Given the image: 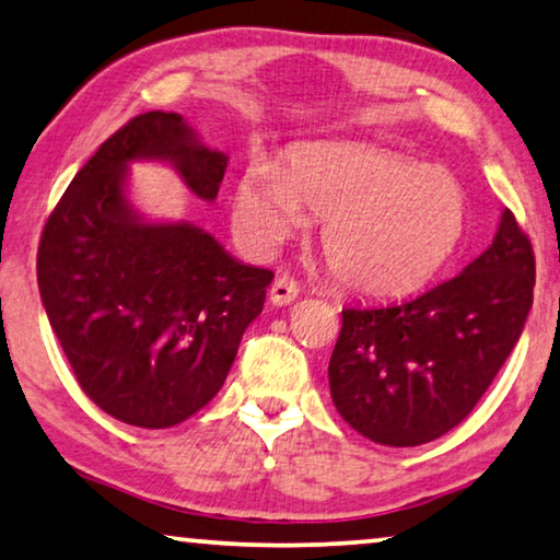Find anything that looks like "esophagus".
Masks as SVG:
<instances>
[{
    "instance_id": "1",
    "label": "esophagus",
    "mask_w": 560,
    "mask_h": 560,
    "mask_svg": "<svg viewBox=\"0 0 560 560\" xmlns=\"http://www.w3.org/2000/svg\"><path fill=\"white\" fill-rule=\"evenodd\" d=\"M296 296H299V283L291 277H287V273L273 281L269 289V299L273 306H289Z\"/></svg>"
}]
</instances>
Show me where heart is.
I'll return each instance as SVG.
<instances>
[{"label": "heart", "mask_w": 560, "mask_h": 560, "mask_svg": "<svg viewBox=\"0 0 560 560\" xmlns=\"http://www.w3.org/2000/svg\"><path fill=\"white\" fill-rule=\"evenodd\" d=\"M324 219L322 252L343 287L392 296L436 273L464 236L466 191L454 174L363 144H312L283 168L256 162L234 191V226L271 256Z\"/></svg>", "instance_id": "heart-1"}]
</instances>
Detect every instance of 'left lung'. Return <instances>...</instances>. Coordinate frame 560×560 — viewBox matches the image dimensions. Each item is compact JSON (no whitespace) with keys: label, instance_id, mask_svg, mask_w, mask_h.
<instances>
[{"label":"left lung","instance_id":"8db88e82","mask_svg":"<svg viewBox=\"0 0 560 560\" xmlns=\"http://www.w3.org/2000/svg\"><path fill=\"white\" fill-rule=\"evenodd\" d=\"M536 259L503 209L491 246L421 296L343 308L328 361L341 419L381 446H421L474 411L534 304Z\"/></svg>","mask_w":560,"mask_h":560}]
</instances>
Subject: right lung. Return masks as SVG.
<instances>
[{
	"instance_id": "obj_1",
	"label": "right lung",
	"mask_w": 560,
	"mask_h": 560,
	"mask_svg": "<svg viewBox=\"0 0 560 560\" xmlns=\"http://www.w3.org/2000/svg\"><path fill=\"white\" fill-rule=\"evenodd\" d=\"M131 162L174 166L186 189L214 201L229 156L176 112L124 124L44 224L37 281L82 392L124 423L168 429L224 386L273 273L189 221H149L129 201Z\"/></svg>"
}]
</instances>
